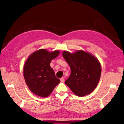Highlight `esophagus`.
Returning a JSON list of instances; mask_svg holds the SVG:
<instances>
[{
    "label": "esophagus",
    "instance_id": "esophagus-1",
    "mask_svg": "<svg viewBox=\"0 0 124 124\" xmlns=\"http://www.w3.org/2000/svg\"><path fill=\"white\" fill-rule=\"evenodd\" d=\"M60 81H61V82L64 83V78H63V77H62L61 78H60Z\"/></svg>",
    "mask_w": 124,
    "mask_h": 124
}]
</instances>
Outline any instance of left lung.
Masks as SVG:
<instances>
[{
	"label": "left lung",
	"mask_w": 124,
	"mask_h": 124,
	"mask_svg": "<svg viewBox=\"0 0 124 124\" xmlns=\"http://www.w3.org/2000/svg\"><path fill=\"white\" fill-rule=\"evenodd\" d=\"M62 55L71 69V75L65 84L76 95L84 96L90 94L100 80L101 68L99 61L83 51L74 54L64 51Z\"/></svg>",
	"instance_id": "8db88e82"
}]
</instances>
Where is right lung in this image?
Listing matches in <instances>:
<instances>
[{"instance_id":"obj_1","label":"right lung","mask_w":124,"mask_h":124,"mask_svg":"<svg viewBox=\"0 0 124 124\" xmlns=\"http://www.w3.org/2000/svg\"><path fill=\"white\" fill-rule=\"evenodd\" d=\"M59 53L58 51L49 52L45 49H39L25 62L23 69L24 79L30 90L37 95L47 97L60 83L49 65Z\"/></svg>"}]
</instances>
